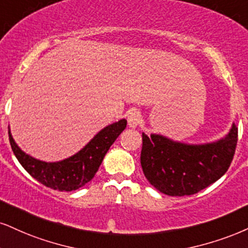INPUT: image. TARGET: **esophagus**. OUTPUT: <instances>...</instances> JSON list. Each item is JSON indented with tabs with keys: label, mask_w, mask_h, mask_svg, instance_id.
<instances>
[{
	"label": "esophagus",
	"mask_w": 248,
	"mask_h": 248,
	"mask_svg": "<svg viewBox=\"0 0 248 248\" xmlns=\"http://www.w3.org/2000/svg\"><path fill=\"white\" fill-rule=\"evenodd\" d=\"M140 121H141V115H140V112L137 111V110H131L129 115H127V124H129V126L134 129V127L138 126Z\"/></svg>",
	"instance_id": "esophagus-1"
}]
</instances>
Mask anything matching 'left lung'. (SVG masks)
I'll list each match as a JSON object with an SVG mask.
<instances>
[{
    "instance_id": "left-lung-1",
    "label": "left lung",
    "mask_w": 248,
    "mask_h": 248,
    "mask_svg": "<svg viewBox=\"0 0 248 248\" xmlns=\"http://www.w3.org/2000/svg\"><path fill=\"white\" fill-rule=\"evenodd\" d=\"M237 141L238 127L234 124L224 138L203 145L142 133L140 163L148 182L162 193L171 197L195 194L227 172Z\"/></svg>"
}]
</instances>
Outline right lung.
Returning a JSON list of instances; mask_svg holds the SVG:
<instances>
[{"instance_id": "add662e5", "label": "right lung", "mask_w": 248, "mask_h": 248, "mask_svg": "<svg viewBox=\"0 0 248 248\" xmlns=\"http://www.w3.org/2000/svg\"><path fill=\"white\" fill-rule=\"evenodd\" d=\"M125 127V119L108 125L77 154L60 162H44L27 155L15 142L10 129L9 140L17 160L33 178L47 187L70 192L78 189L93 179L110 146Z\"/></svg>"}]
</instances>
